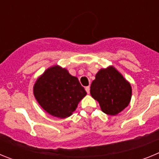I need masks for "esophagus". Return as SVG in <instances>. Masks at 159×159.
Returning a JSON list of instances; mask_svg holds the SVG:
<instances>
[{"mask_svg":"<svg viewBox=\"0 0 159 159\" xmlns=\"http://www.w3.org/2000/svg\"><path fill=\"white\" fill-rule=\"evenodd\" d=\"M85 90H86L87 93H88V94L90 93V87L89 86L86 87V88H85Z\"/></svg>","mask_w":159,"mask_h":159,"instance_id":"obj_1","label":"esophagus"}]
</instances>
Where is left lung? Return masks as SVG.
Here are the masks:
<instances>
[{
	"label": "left lung",
	"instance_id": "obj_1",
	"mask_svg": "<svg viewBox=\"0 0 159 159\" xmlns=\"http://www.w3.org/2000/svg\"><path fill=\"white\" fill-rule=\"evenodd\" d=\"M90 93L99 102L102 112L116 116L130 103L132 88L130 83L116 67L109 66L96 73Z\"/></svg>",
	"mask_w": 159,
	"mask_h": 159
}]
</instances>
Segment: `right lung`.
<instances>
[{
	"label": "right lung",
	"mask_w": 159,
	"mask_h": 159,
	"mask_svg": "<svg viewBox=\"0 0 159 159\" xmlns=\"http://www.w3.org/2000/svg\"><path fill=\"white\" fill-rule=\"evenodd\" d=\"M38 103L46 112L60 119L69 117L87 92L78 78L59 65L48 67L33 86Z\"/></svg>",
	"instance_id": "right-lung-1"
}]
</instances>
